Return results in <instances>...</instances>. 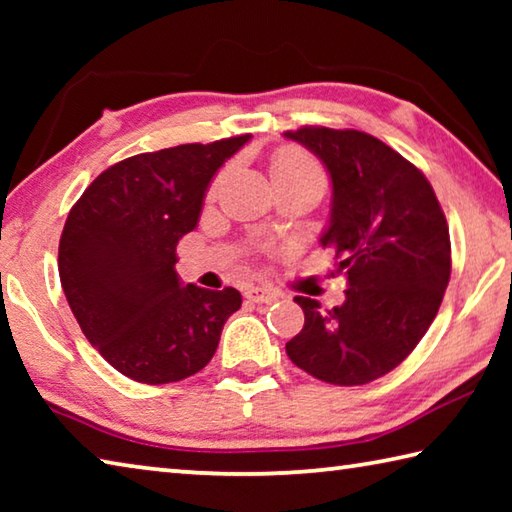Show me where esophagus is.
<instances>
[{
    "mask_svg": "<svg viewBox=\"0 0 512 512\" xmlns=\"http://www.w3.org/2000/svg\"><path fill=\"white\" fill-rule=\"evenodd\" d=\"M246 298L250 302H257V305H271V302H275L280 296L266 287H250L246 289Z\"/></svg>",
    "mask_w": 512,
    "mask_h": 512,
    "instance_id": "obj_1",
    "label": "esophagus"
}]
</instances>
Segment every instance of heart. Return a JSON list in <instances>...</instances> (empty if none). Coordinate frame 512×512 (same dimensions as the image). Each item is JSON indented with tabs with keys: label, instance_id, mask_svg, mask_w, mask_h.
<instances>
[{
	"label": "heart",
	"instance_id": "heart-1",
	"mask_svg": "<svg viewBox=\"0 0 512 512\" xmlns=\"http://www.w3.org/2000/svg\"><path fill=\"white\" fill-rule=\"evenodd\" d=\"M273 183H282V180H300V178H323L318 164L309 158L307 153L287 149L275 155L271 164Z\"/></svg>",
	"mask_w": 512,
	"mask_h": 512
}]
</instances>
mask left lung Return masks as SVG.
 <instances>
[{
  "mask_svg": "<svg viewBox=\"0 0 512 512\" xmlns=\"http://www.w3.org/2000/svg\"><path fill=\"white\" fill-rule=\"evenodd\" d=\"M325 164L332 180L320 244L339 257L345 302L323 309L296 296L305 327L289 359L334 386H361L409 357L443 302L452 246L429 180L377 137L305 126L284 133Z\"/></svg>",
  "mask_w": 512,
  "mask_h": 512,
  "instance_id": "left-lung-1",
  "label": "left lung"
}]
</instances>
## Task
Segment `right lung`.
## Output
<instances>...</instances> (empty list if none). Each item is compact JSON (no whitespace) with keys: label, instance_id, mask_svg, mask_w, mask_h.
<instances>
[{"label":"right lung","instance_id":"1","mask_svg":"<svg viewBox=\"0 0 512 512\" xmlns=\"http://www.w3.org/2000/svg\"><path fill=\"white\" fill-rule=\"evenodd\" d=\"M248 140L133 155L103 171L69 212L60 284L85 339L121 375L171 384L214 357L241 293L185 287L176 246L196 228L216 171Z\"/></svg>","mask_w":512,"mask_h":512}]
</instances>
